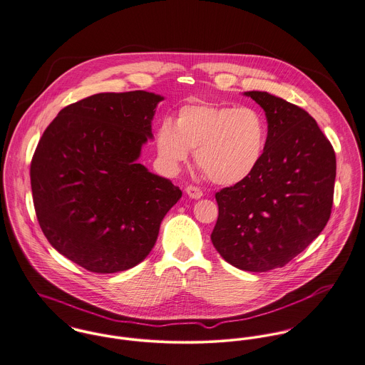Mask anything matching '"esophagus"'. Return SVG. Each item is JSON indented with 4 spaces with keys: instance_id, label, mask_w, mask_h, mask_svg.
<instances>
[{
    "instance_id": "esophagus-1",
    "label": "esophagus",
    "mask_w": 365,
    "mask_h": 365,
    "mask_svg": "<svg viewBox=\"0 0 365 365\" xmlns=\"http://www.w3.org/2000/svg\"><path fill=\"white\" fill-rule=\"evenodd\" d=\"M186 195L190 197V199H200L202 196H203V192L200 190V187H197V186H187L186 187Z\"/></svg>"
}]
</instances>
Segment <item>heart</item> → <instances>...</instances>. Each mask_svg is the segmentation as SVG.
I'll use <instances>...</instances> for the list:
<instances>
[{
    "mask_svg": "<svg viewBox=\"0 0 365 365\" xmlns=\"http://www.w3.org/2000/svg\"><path fill=\"white\" fill-rule=\"evenodd\" d=\"M267 144V118L248 106L187 104L178 111L175 125L165 120L156 130V149L165 165L176 169L196 150L197 166L222 186L248 179Z\"/></svg>",
    "mask_w": 365,
    "mask_h": 365,
    "instance_id": "heart-1",
    "label": "heart"
}]
</instances>
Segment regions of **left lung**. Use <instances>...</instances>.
Returning <instances> with one entry per match:
<instances>
[{"instance_id":"obj_1","label":"left lung","mask_w":365,"mask_h":365,"mask_svg":"<svg viewBox=\"0 0 365 365\" xmlns=\"http://www.w3.org/2000/svg\"><path fill=\"white\" fill-rule=\"evenodd\" d=\"M265 111L268 144L257 170L216 193L212 242L232 267L287 265L326 227L336 179L334 149L303 108L267 91H245Z\"/></svg>"}]
</instances>
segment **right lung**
<instances>
[{
    "instance_id": "obj_1",
    "label": "right lung",
    "mask_w": 365,
    "mask_h": 365,
    "mask_svg": "<svg viewBox=\"0 0 365 365\" xmlns=\"http://www.w3.org/2000/svg\"><path fill=\"white\" fill-rule=\"evenodd\" d=\"M162 100L144 90L90 96L61 110L36 146L31 187L39 225L59 254L90 272L143 262L182 197L138 163Z\"/></svg>"
}]
</instances>
